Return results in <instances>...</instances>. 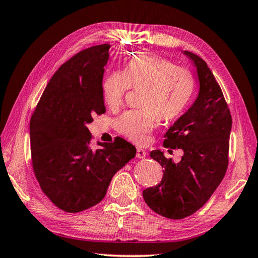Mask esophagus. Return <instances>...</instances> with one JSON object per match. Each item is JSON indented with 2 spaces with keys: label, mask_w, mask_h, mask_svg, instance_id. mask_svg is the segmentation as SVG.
I'll use <instances>...</instances> for the list:
<instances>
[{
  "label": "esophagus",
  "mask_w": 258,
  "mask_h": 258,
  "mask_svg": "<svg viewBox=\"0 0 258 258\" xmlns=\"http://www.w3.org/2000/svg\"><path fill=\"white\" fill-rule=\"evenodd\" d=\"M147 156V151L141 149V148H137V157L140 159L145 158V157Z\"/></svg>",
  "instance_id": "34e87169"
}]
</instances>
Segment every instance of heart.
Returning a JSON list of instances; mask_svg holds the SVG:
<instances>
[{"instance_id": "heart-1", "label": "heart", "mask_w": 258, "mask_h": 258, "mask_svg": "<svg viewBox=\"0 0 258 258\" xmlns=\"http://www.w3.org/2000/svg\"><path fill=\"white\" fill-rule=\"evenodd\" d=\"M142 90L140 110H130L116 119V128L131 141L143 145L156 127L158 117L168 121L180 117L192 99L195 80L184 68L158 55L140 53L124 72H112L102 85L104 103L118 108L128 90Z\"/></svg>"}]
</instances>
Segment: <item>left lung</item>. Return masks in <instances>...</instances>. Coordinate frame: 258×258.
<instances>
[{
  "label": "left lung",
  "mask_w": 258,
  "mask_h": 258,
  "mask_svg": "<svg viewBox=\"0 0 258 258\" xmlns=\"http://www.w3.org/2000/svg\"><path fill=\"white\" fill-rule=\"evenodd\" d=\"M199 80L197 99L165 134L164 146L182 149L174 163L164 152L150 157L164 168L159 184L143 190V198L159 215L181 220L202 208L220 185L229 163V139L232 118L218 83L207 63L189 51Z\"/></svg>",
  "instance_id": "1"
}]
</instances>
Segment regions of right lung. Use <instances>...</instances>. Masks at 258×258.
I'll use <instances>...</instances> for the list:
<instances>
[{"instance_id":"right-lung-1","label":"right lung","mask_w":258,"mask_h":258,"mask_svg":"<svg viewBox=\"0 0 258 258\" xmlns=\"http://www.w3.org/2000/svg\"><path fill=\"white\" fill-rule=\"evenodd\" d=\"M109 44L78 52L47 83L30 118L32 164L42 191L56 207L78 213L104 198L111 178L134 158L135 147L121 138L90 147L87 124L106 112L102 78Z\"/></svg>"}]
</instances>
